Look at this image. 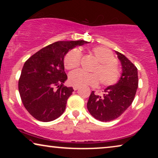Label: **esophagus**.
<instances>
[{
  "label": "esophagus",
  "instance_id": "34e87169",
  "mask_svg": "<svg viewBox=\"0 0 158 158\" xmlns=\"http://www.w3.org/2000/svg\"><path fill=\"white\" fill-rule=\"evenodd\" d=\"M78 88L79 87H77V86H73V89H74V90H77Z\"/></svg>",
  "mask_w": 158,
  "mask_h": 158
}]
</instances>
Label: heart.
Wrapping results in <instances>:
<instances>
[{"label": "heart", "mask_w": 158, "mask_h": 158, "mask_svg": "<svg viewBox=\"0 0 158 158\" xmlns=\"http://www.w3.org/2000/svg\"><path fill=\"white\" fill-rule=\"evenodd\" d=\"M98 65L93 70L94 73H87L76 70L70 73L68 81L73 86H96L101 82L103 86H111L117 83L121 76V70L116 64L117 60L109 49L103 46H97L90 49ZM81 53L77 49H71L64 57V65L67 70H74L81 64Z\"/></svg>", "instance_id": "obj_1"}]
</instances>
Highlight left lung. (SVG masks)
Returning a JSON list of instances; mask_svg holds the SVG:
<instances>
[{
    "mask_svg": "<svg viewBox=\"0 0 158 158\" xmlns=\"http://www.w3.org/2000/svg\"><path fill=\"white\" fill-rule=\"evenodd\" d=\"M116 52L122 66L120 80L106 88L102 96L92 91L87 103L89 113L101 122H110L122 115L133 102L138 88L137 68L124 55Z\"/></svg>",
    "mask_w": 158,
    "mask_h": 158,
    "instance_id": "left-lung-1",
    "label": "left lung"
}]
</instances>
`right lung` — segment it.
Here are the masks:
<instances>
[{"label":"right lung","instance_id":"obj_1","mask_svg":"<svg viewBox=\"0 0 158 158\" xmlns=\"http://www.w3.org/2000/svg\"><path fill=\"white\" fill-rule=\"evenodd\" d=\"M88 42L60 41L41 49L25 62L19 81L21 99L27 111L41 122H51L63 114L74 91L63 85L68 78L64 57Z\"/></svg>","mask_w":158,"mask_h":158}]
</instances>
